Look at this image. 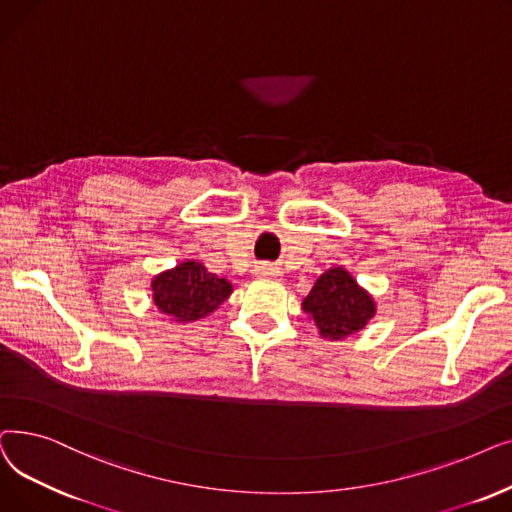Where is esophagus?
<instances>
[{"label": "esophagus", "instance_id": "34e87169", "mask_svg": "<svg viewBox=\"0 0 512 512\" xmlns=\"http://www.w3.org/2000/svg\"><path fill=\"white\" fill-rule=\"evenodd\" d=\"M256 273H258L260 277H273V275H275V269H273L271 264H262V266H258Z\"/></svg>", "mask_w": 512, "mask_h": 512}]
</instances>
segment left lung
I'll return each instance as SVG.
<instances>
[{
    "mask_svg": "<svg viewBox=\"0 0 512 512\" xmlns=\"http://www.w3.org/2000/svg\"><path fill=\"white\" fill-rule=\"evenodd\" d=\"M302 308L329 339L358 333L375 314L373 298L344 269H329L316 279Z\"/></svg>",
    "mask_w": 512,
    "mask_h": 512,
    "instance_id": "obj_1",
    "label": "left lung"
}]
</instances>
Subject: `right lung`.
Returning a JSON list of instances; mask_svg holds the SVG:
<instances>
[{
    "label": "right lung",
    "instance_id": "add662e5",
    "mask_svg": "<svg viewBox=\"0 0 512 512\" xmlns=\"http://www.w3.org/2000/svg\"><path fill=\"white\" fill-rule=\"evenodd\" d=\"M154 304L179 323L198 321L221 306L233 291L227 279L208 273L200 262H181L152 281Z\"/></svg>",
    "mask_w": 512,
    "mask_h": 512
}]
</instances>
